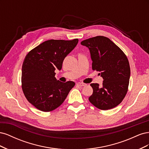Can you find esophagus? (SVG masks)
Listing matches in <instances>:
<instances>
[{"mask_svg": "<svg viewBox=\"0 0 149 149\" xmlns=\"http://www.w3.org/2000/svg\"><path fill=\"white\" fill-rule=\"evenodd\" d=\"M76 84L79 86H84L86 85L85 83H81V82H78V83H76Z\"/></svg>", "mask_w": 149, "mask_h": 149, "instance_id": "obj_1", "label": "esophagus"}]
</instances>
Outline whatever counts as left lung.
Listing matches in <instances>:
<instances>
[{
	"instance_id": "1",
	"label": "left lung",
	"mask_w": 149,
	"mask_h": 149,
	"mask_svg": "<svg viewBox=\"0 0 149 149\" xmlns=\"http://www.w3.org/2000/svg\"><path fill=\"white\" fill-rule=\"evenodd\" d=\"M81 44L87 47L91 53L93 70L100 72L102 87L91 83L93 89L89 101L101 110L111 109L123 101L128 91L130 69L123 51L104 36L84 40Z\"/></svg>"
}]
</instances>
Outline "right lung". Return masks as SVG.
I'll return each instance as SVG.
<instances>
[{
	"label": "right lung",
	"mask_w": 149,
	"mask_h": 149,
	"mask_svg": "<svg viewBox=\"0 0 149 149\" xmlns=\"http://www.w3.org/2000/svg\"><path fill=\"white\" fill-rule=\"evenodd\" d=\"M78 39L49 40L26 55L22 70V88L28 101L43 112L55 110L64 102L75 83H62L55 78L63 61L78 44Z\"/></svg>",
	"instance_id": "obj_1"
}]
</instances>
